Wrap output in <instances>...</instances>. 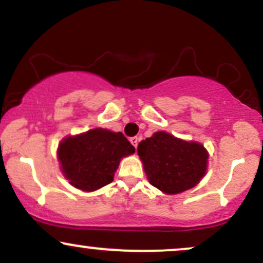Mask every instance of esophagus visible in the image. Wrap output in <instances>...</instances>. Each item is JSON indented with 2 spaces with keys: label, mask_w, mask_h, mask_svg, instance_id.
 Segmentation results:
<instances>
[{
  "label": "esophagus",
  "mask_w": 263,
  "mask_h": 263,
  "mask_svg": "<svg viewBox=\"0 0 263 263\" xmlns=\"http://www.w3.org/2000/svg\"><path fill=\"white\" fill-rule=\"evenodd\" d=\"M129 142H131L132 146H134L136 148V147H137V144H138V142H140V138H138V137H131V138H129Z\"/></svg>",
  "instance_id": "1"
}]
</instances>
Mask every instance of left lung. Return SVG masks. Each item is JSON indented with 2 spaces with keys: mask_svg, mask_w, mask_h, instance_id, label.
Masks as SVG:
<instances>
[{
  "mask_svg": "<svg viewBox=\"0 0 263 263\" xmlns=\"http://www.w3.org/2000/svg\"><path fill=\"white\" fill-rule=\"evenodd\" d=\"M137 152L149 183L165 194L193 188L206 173L209 155L203 144L164 131L140 142Z\"/></svg>",
  "mask_w": 263,
  "mask_h": 263,
  "instance_id": "1",
  "label": "left lung"
}]
</instances>
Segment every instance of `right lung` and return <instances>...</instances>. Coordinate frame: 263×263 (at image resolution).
<instances>
[{"label": "right lung", "mask_w": 263, "mask_h": 263, "mask_svg": "<svg viewBox=\"0 0 263 263\" xmlns=\"http://www.w3.org/2000/svg\"><path fill=\"white\" fill-rule=\"evenodd\" d=\"M134 152L135 147L121 132L93 128L64 138L59 144L58 159L71 185L93 192L112 182L122 157Z\"/></svg>", "instance_id": "right-lung-1"}]
</instances>
